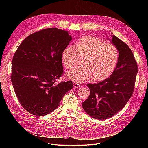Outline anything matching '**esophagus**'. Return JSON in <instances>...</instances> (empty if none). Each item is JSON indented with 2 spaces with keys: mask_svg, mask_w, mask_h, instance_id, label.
I'll return each mask as SVG.
<instances>
[{
  "mask_svg": "<svg viewBox=\"0 0 148 148\" xmlns=\"http://www.w3.org/2000/svg\"><path fill=\"white\" fill-rule=\"evenodd\" d=\"M74 87L76 88H79L81 87V85H80L79 83H74Z\"/></svg>",
  "mask_w": 148,
  "mask_h": 148,
  "instance_id": "1",
  "label": "esophagus"
}]
</instances>
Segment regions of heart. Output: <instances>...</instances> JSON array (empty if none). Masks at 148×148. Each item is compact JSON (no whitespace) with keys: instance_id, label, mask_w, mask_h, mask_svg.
<instances>
[{"instance_id":"b5f03b06","label":"heart","mask_w":148,"mask_h":148,"mask_svg":"<svg viewBox=\"0 0 148 148\" xmlns=\"http://www.w3.org/2000/svg\"><path fill=\"white\" fill-rule=\"evenodd\" d=\"M78 56L84 58L81 67L68 72L69 79L77 83L92 77L94 81H101L114 71L118 60V50L114 45L98 37L86 36L75 46H69L63 51L62 58L65 68H73Z\"/></svg>"}]
</instances>
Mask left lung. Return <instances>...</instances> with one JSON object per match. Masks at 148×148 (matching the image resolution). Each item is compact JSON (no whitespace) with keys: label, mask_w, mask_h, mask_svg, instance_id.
<instances>
[{"label":"left lung","mask_w":148,"mask_h":148,"mask_svg":"<svg viewBox=\"0 0 148 148\" xmlns=\"http://www.w3.org/2000/svg\"><path fill=\"white\" fill-rule=\"evenodd\" d=\"M109 40L118 50L117 65L109 77L87 84L90 93L82 103L84 111L97 119H109L124 108L134 92L138 71L134 55L127 44L115 36Z\"/></svg>","instance_id":"1"}]
</instances>
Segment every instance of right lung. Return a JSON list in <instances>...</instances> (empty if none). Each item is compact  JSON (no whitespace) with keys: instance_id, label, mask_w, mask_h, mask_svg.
<instances>
[{"instance_id":"1","label":"right lung","mask_w":148,"mask_h":148,"mask_svg":"<svg viewBox=\"0 0 148 148\" xmlns=\"http://www.w3.org/2000/svg\"><path fill=\"white\" fill-rule=\"evenodd\" d=\"M71 40L67 31L49 28L27 37L16 51L11 82L20 104L30 114L51 113L72 88V81L55 83L64 72L62 52Z\"/></svg>"}]
</instances>
